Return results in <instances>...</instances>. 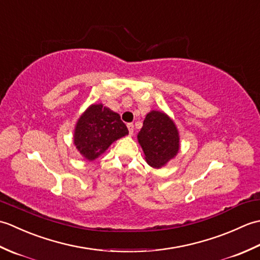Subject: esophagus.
<instances>
[{"instance_id": "esophagus-1", "label": "esophagus", "mask_w": 260, "mask_h": 260, "mask_svg": "<svg viewBox=\"0 0 260 260\" xmlns=\"http://www.w3.org/2000/svg\"><path fill=\"white\" fill-rule=\"evenodd\" d=\"M127 127H128L129 134H131V135H133V133H134V125L132 124V123H128V124H127Z\"/></svg>"}]
</instances>
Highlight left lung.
Masks as SVG:
<instances>
[{
  "label": "left lung",
  "mask_w": 260,
  "mask_h": 260,
  "mask_svg": "<svg viewBox=\"0 0 260 260\" xmlns=\"http://www.w3.org/2000/svg\"><path fill=\"white\" fill-rule=\"evenodd\" d=\"M147 163L161 168L179 151V133L174 123L161 112L148 113L137 135Z\"/></svg>",
  "instance_id": "left-lung-1"
}]
</instances>
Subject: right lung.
Segmentation results:
<instances>
[{
    "label": "right lung",
    "mask_w": 260,
    "mask_h": 260,
    "mask_svg": "<svg viewBox=\"0 0 260 260\" xmlns=\"http://www.w3.org/2000/svg\"><path fill=\"white\" fill-rule=\"evenodd\" d=\"M128 134L120 116L103 105H92L79 118L75 132V145L92 161L116 140Z\"/></svg>",
    "instance_id": "right-lung-1"
}]
</instances>
